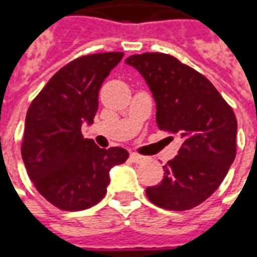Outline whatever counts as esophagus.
Listing matches in <instances>:
<instances>
[{
	"label": "esophagus",
	"instance_id": "34e87169",
	"mask_svg": "<svg viewBox=\"0 0 257 257\" xmlns=\"http://www.w3.org/2000/svg\"><path fill=\"white\" fill-rule=\"evenodd\" d=\"M131 161H132V162L134 163H143L144 161H146V159H147V158L146 157H143V155H139V154H131Z\"/></svg>",
	"mask_w": 257,
	"mask_h": 257
}]
</instances>
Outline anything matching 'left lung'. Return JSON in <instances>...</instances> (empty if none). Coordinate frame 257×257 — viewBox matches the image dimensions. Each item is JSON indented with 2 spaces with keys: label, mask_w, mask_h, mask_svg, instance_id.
<instances>
[{
  "label": "left lung",
  "mask_w": 257,
  "mask_h": 257,
  "mask_svg": "<svg viewBox=\"0 0 257 257\" xmlns=\"http://www.w3.org/2000/svg\"><path fill=\"white\" fill-rule=\"evenodd\" d=\"M125 62L153 91L158 128L184 140L178 155L163 166L162 181L146 195L165 210H191L218 189L234 161V111L206 76L170 54H135Z\"/></svg>",
  "instance_id": "obj_1"
}]
</instances>
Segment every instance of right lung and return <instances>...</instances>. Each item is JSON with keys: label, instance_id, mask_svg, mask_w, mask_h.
<instances>
[{"label": "right lung", "instance_id": "obj_1", "mask_svg": "<svg viewBox=\"0 0 257 257\" xmlns=\"http://www.w3.org/2000/svg\"><path fill=\"white\" fill-rule=\"evenodd\" d=\"M122 57L121 51H109L70 61L28 107L23 161L37 191L60 210L80 211L99 203L110 169L128 159L126 150L99 148L81 135V123L94 121L100 85Z\"/></svg>", "mask_w": 257, "mask_h": 257}]
</instances>
